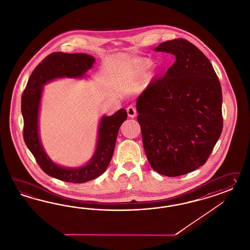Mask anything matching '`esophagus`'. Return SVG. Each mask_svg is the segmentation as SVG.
I'll use <instances>...</instances> for the list:
<instances>
[{"label":"esophagus","instance_id":"34e87169","mask_svg":"<svg viewBox=\"0 0 250 250\" xmlns=\"http://www.w3.org/2000/svg\"><path fill=\"white\" fill-rule=\"evenodd\" d=\"M126 111H127V114H128L129 117H135V116H136V109L134 106H128L127 109H126Z\"/></svg>","mask_w":250,"mask_h":250}]
</instances>
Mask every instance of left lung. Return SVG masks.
Listing matches in <instances>:
<instances>
[{"instance_id": "left-lung-1", "label": "left lung", "mask_w": 250, "mask_h": 250, "mask_svg": "<svg viewBox=\"0 0 250 250\" xmlns=\"http://www.w3.org/2000/svg\"><path fill=\"white\" fill-rule=\"evenodd\" d=\"M155 50L176 61L137 99V121L152 168L177 177L205 165L218 141L222 89L210 61L188 40L166 41Z\"/></svg>"}]
</instances>
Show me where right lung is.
I'll use <instances>...</instances> for the list:
<instances>
[{"mask_svg":"<svg viewBox=\"0 0 250 250\" xmlns=\"http://www.w3.org/2000/svg\"><path fill=\"white\" fill-rule=\"evenodd\" d=\"M93 57L83 53L54 52L45 57L33 70L22 94L21 110L23 118L24 143L35 157L41 169L63 182L83 183L98 178L105 171L113 154L118 131L127 118L125 109L112 116H104L99 127L98 142L93 158L86 166L66 168L58 166L46 156L38 136V108L43 85L61 77H83L91 68Z\"/></svg>","mask_w":250,"mask_h":250,"instance_id":"obj_1","label":"right lung"}]
</instances>
